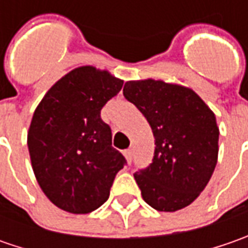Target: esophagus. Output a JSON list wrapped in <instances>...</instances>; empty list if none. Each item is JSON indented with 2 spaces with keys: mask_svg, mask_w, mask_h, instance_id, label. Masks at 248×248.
Segmentation results:
<instances>
[{
  "mask_svg": "<svg viewBox=\"0 0 248 248\" xmlns=\"http://www.w3.org/2000/svg\"><path fill=\"white\" fill-rule=\"evenodd\" d=\"M124 156H125V158L127 160H131V157H132V150L131 149H127V150H124Z\"/></svg>",
  "mask_w": 248,
  "mask_h": 248,
  "instance_id": "1",
  "label": "esophagus"
}]
</instances>
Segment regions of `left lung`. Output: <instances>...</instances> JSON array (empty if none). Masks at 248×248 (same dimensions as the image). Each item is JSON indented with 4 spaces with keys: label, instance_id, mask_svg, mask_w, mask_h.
<instances>
[{
    "label": "left lung",
    "instance_id": "obj_1",
    "mask_svg": "<svg viewBox=\"0 0 248 248\" xmlns=\"http://www.w3.org/2000/svg\"><path fill=\"white\" fill-rule=\"evenodd\" d=\"M123 93L146 117L155 137L153 161L134 174L143 200L167 213L193 203L218 160L213 110L193 90L161 80L125 82Z\"/></svg>",
    "mask_w": 248,
    "mask_h": 248
}]
</instances>
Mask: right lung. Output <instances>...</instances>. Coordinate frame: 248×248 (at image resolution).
<instances>
[{"label": "right lung", "mask_w": 248, "mask_h": 248, "mask_svg": "<svg viewBox=\"0 0 248 248\" xmlns=\"http://www.w3.org/2000/svg\"><path fill=\"white\" fill-rule=\"evenodd\" d=\"M123 82L81 66L55 82L34 111L27 134L34 175L45 196L67 213L87 214L103 204L127 163L100 119Z\"/></svg>", "instance_id": "add662e5"}]
</instances>
